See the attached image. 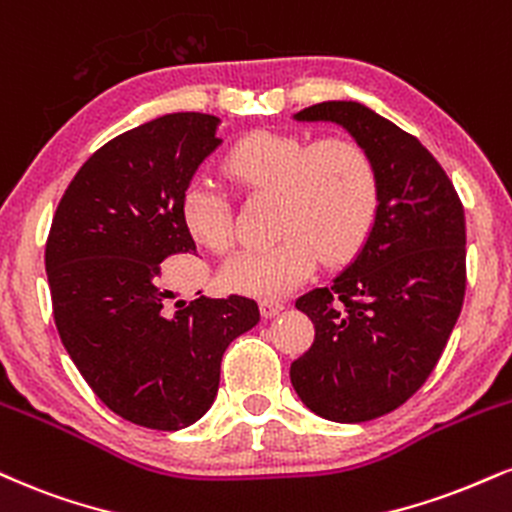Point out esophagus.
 I'll use <instances>...</instances> for the list:
<instances>
[{
    "instance_id": "1",
    "label": "esophagus",
    "mask_w": 512,
    "mask_h": 512,
    "mask_svg": "<svg viewBox=\"0 0 512 512\" xmlns=\"http://www.w3.org/2000/svg\"><path fill=\"white\" fill-rule=\"evenodd\" d=\"M260 310H262L264 317H276V315H279V312L286 310V303H283V300L264 298L262 303H260Z\"/></svg>"
}]
</instances>
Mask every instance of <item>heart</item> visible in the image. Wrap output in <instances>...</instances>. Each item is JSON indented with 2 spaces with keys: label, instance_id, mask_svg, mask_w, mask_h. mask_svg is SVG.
<instances>
[{
  "label": "heart",
  "instance_id": "heart-1",
  "mask_svg": "<svg viewBox=\"0 0 512 512\" xmlns=\"http://www.w3.org/2000/svg\"><path fill=\"white\" fill-rule=\"evenodd\" d=\"M238 186L272 190L279 240L245 248L221 264L226 291L279 298L300 286L324 262H346L372 229L379 207V178L372 159L350 140L257 131L240 138L224 159ZM181 219L195 243L224 252L233 240L229 200L195 181L181 197Z\"/></svg>",
  "mask_w": 512,
  "mask_h": 512
}]
</instances>
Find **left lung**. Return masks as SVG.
I'll use <instances>...</instances> for the list:
<instances>
[{
    "label": "left lung",
    "mask_w": 512,
    "mask_h": 512,
    "mask_svg": "<svg viewBox=\"0 0 512 512\" xmlns=\"http://www.w3.org/2000/svg\"><path fill=\"white\" fill-rule=\"evenodd\" d=\"M293 119L336 123L377 169L365 243L329 288L295 300L315 343L291 365L315 415L367 422L403 405L446 348L465 298V212L432 152L365 104L319 102Z\"/></svg>",
    "instance_id": "8db88e82"
}]
</instances>
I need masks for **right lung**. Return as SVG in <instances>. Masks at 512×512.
Here are the masks:
<instances>
[{
  "label": "right lung",
  "mask_w": 512,
  "mask_h": 512,
  "mask_svg": "<svg viewBox=\"0 0 512 512\" xmlns=\"http://www.w3.org/2000/svg\"><path fill=\"white\" fill-rule=\"evenodd\" d=\"M221 119L178 112L116 135L78 169L49 229L54 322L73 365L109 410L159 432L212 408L221 357L260 322L243 295L181 300L171 312L159 264L195 250L181 197L224 140Z\"/></svg>",
  "instance_id": "1"
}]
</instances>
